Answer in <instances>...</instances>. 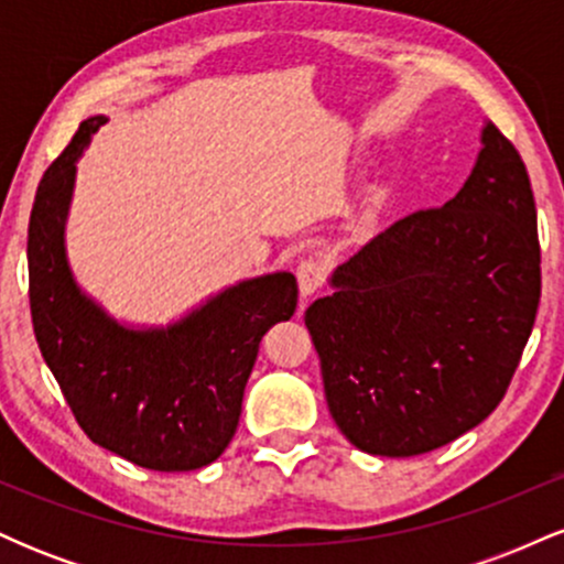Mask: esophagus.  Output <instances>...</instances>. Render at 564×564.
I'll list each match as a JSON object with an SVG mask.
<instances>
[{
	"instance_id": "34e87169",
	"label": "esophagus",
	"mask_w": 564,
	"mask_h": 564,
	"mask_svg": "<svg viewBox=\"0 0 564 564\" xmlns=\"http://www.w3.org/2000/svg\"><path fill=\"white\" fill-rule=\"evenodd\" d=\"M323 281H326V268L318 260H304L296 268V283H300L302 300L313 296L323 286Z\"/></svg>"
}]
</instances>
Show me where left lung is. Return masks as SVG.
<instances>
[{
    "instance_id": "left-lung-1",
    "label": "left lung",
    "mask_w": 564,
    "mask_h": 564,
    "mask_svg": "<svg viewBox=\"0 0 564 564\" xmlns=\"http://www.w3.org/2000/svg\"><path fill=\"white\" fill-rule=\"evenodd\" d=\"M462 191L413 212L332 273L307 307L336 426L371 456L462 437L501 403L541 300L535 200L520 153L485 121Z\"/></svg>"
}]
</instances>
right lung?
I'll list each match as a JSON object with an SVG mask.
<instances>
[{
	"mask_svg": "<svg viewBox=\"0 0 564 564\" xmlns=\"http://www.w3.org/2000/svg\"><path fill=\"white\" fill-rule=\"evenodd\" d=\"M106 116H89L39 183L29 223L31 321L44 364L87 437L153 471L223 456L270 326L296 310L281 270L238 281L170 326H127L84 294L66 254L76 161Z\"/></svg>",
	"mask_w": 564,
	"mask_h": 564,
	"instance_id": "right-lung-1",
	"label": "right lung"
}]
</instances>
